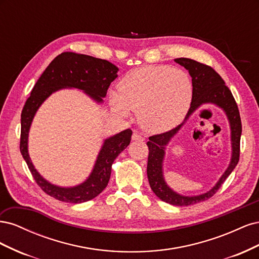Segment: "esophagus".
I'll return each mask as SVG.
<instances>
[{"label":"esophagus","mask_w":259,"mask_h":259,"mask_svg":"<svg viewBox=\"0 0 259 259\" xmlns=\"http://www.w3.org/2000/svg\"><path fill=\"white\" fill-rule=\"evenodd\" d=\"M132 139L135 140V142H144L145 138L140 134H138V133H134V134H133V136H132Z\"/></svg>","instance_id":"esophagus-1"}]
</instances>
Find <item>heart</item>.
<instances>
[{"instance_id": "1", "label": "heart", "mask_w": 259, "mask_h": 259, "mask_svg": "<svg viewBox=\"0 0 259 259\" xmlns=\"http://www.w3.org/2000/svg\"><path fill=\"white\" fill-rule=\"evenodd\" d=\"M193 88L190 76L168 66H148L133 70L110 94L116 114L127 117L138 112V123L151 134L176 127L189 111Z\"/></svg>"}]
</instances>
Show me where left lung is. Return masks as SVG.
Masks as SVG:
<instances>
[{
	"mask_svg": "<svg viewBox=\"0 0 259 259\" xmlns=\"http://www.w3.org/2000/svg\"><path fill=\"white\" fill-rule=\"evenodd\" d=\"M175 61L180 66L185 67L191 76L193 88L192 101L189 111H188L185 121L182 124L166 133H163V134L149 137V142L147 143L149 148L147 175L152 191L159 199L171 205L188 206L213 197L224 184L227 177L231 174V171L237 166L240 156L242 124L236 100H234L230 90L226 86L222 76L213 68L190 58H176ZM203 104H215L226 113L231 125L233 149L232 159L230 166L210 191L199 196L188 197L187 196L177 194L166 184L162 174V161L165 156V147L170 139L177 134L190 115Z\"/></svg>",
	"mask_w": 259,
	"mask_h": 259,
	"instance_id": "8db88e82",
	"label": "left lung"
}]
</instances>
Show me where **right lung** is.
I'll return each instance as SVG.
<instances>
[{
	"instance_id": "1",
	"label": "right lung",
	"mask_w": 259,
	"mask_h": 259,
	"mask_svg": "<svg viewBox=\"0 0 259 259\" xmlns=\"http://www.w3.org/2000/svg\"><path fill=\"white\" fill-rule=\"evenodd\" d=\"M117 71L119 68L108 60L72 52L61 53L45 69L23 106L20 152L36 184L51 197L67 203H83L96 198L107 187L112 164L116 156L130 145L133 132L127 128L105 139L95 165L85 182L74 187H59L40 175L28 152L29 131L36 111L53 93L62 89L83 91L97 104H103V98L106 97L111 82L116 79Z\"/></svg>"
}]
</instances>
